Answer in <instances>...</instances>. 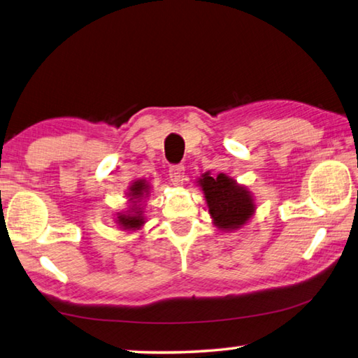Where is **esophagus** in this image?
I'll use <instances>...</instances> for the list:
<instances>
[{
  "label": "esophagus",
  "mask_w": 358,
  "mask_h": 358,
  "mask_svg": "<svg viewBox=\"0 0 358 358\" xmlns=\"http://www.w3.org/2000/svg\"><path fill=\"white\" fill-rule=\"evenodd\" d=\"M184 174H185L184 165H173L170 166V171H168V176H170L173 185H180L182 182H184Z\"/></svg>",
  "instance_id": "34e87169"
}]
</instances>
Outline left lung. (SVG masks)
<instances>
[{
    "instance_id": "obj_1",
    "label": "left lung",
    "mask_w": 358,
    "mask_h": 358,
    "mask_svg": "<svg viewBox=\"0 0 358 358\" xmlns=\"http://www.w3.org/2000/svg\"><path fill=\"white\" fill-rule=\"evenodd\" d=\"M198 184L204 192L215 226L222 231L238 229L252 217L255 206L251 193L226 174L220 173L213 178L210 173H204Z\"/></svg>"
}]
</instances>
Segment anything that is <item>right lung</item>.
I'll return each mask as SVG.
<instances>
[{"label":"right lung","instance_id":"add662e5","mask_svg":"<svg viewBox=\"0 0 358 358\" xmlns=\"http://www.w3.org/2000/svg\"><path fill=\"white\" fill-rule=\"evenodd\" d=\"M150 187H148L146 180L140 179L136 180L129 188V201L132 202L131 210H127L126 213H120L118 215V224L124 229V231H136V229H140L145 224V217H143V210H141V206L138 202L143 199Z\"/></svg>","mask_w":358,"mask_h":358}]
</instances>
